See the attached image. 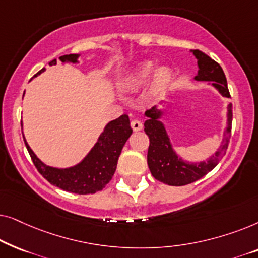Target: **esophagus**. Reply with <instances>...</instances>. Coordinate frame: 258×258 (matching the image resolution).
<instances>
[{"label":"esophagus","instance_id":"obj_1","mask_svg":"<svg viewBox=\"0 0 258 258\" xmlns=\"http://www.w3.org/2000/svg\"><path fill=\"white\" fill-rule=\"evenodd\" d=\"M132 128H133L134 132H140V130H142V128H143L142 122L139 121V119H133V121H132Z\"/></svg>","mask_w":258,"mask_h":258}]
</instances>
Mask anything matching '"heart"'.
Returning <instances> with one entry per match:
<instances>
[{
  "label": "heart",
  "mask_w": 258,
  "mask_h": 258,
  "mask_svg": "<svg viewBox=\"0 0 258 258\" xmlns=\"http://www.w3.org/2000/svg\"><path fill=\"white\" fill-rule=\"evenodd\" d=\"M154 70L155 64L153 62H143L142 64L137 67L133 75L129 77L128 81H126V86H128L130 89H135V88L141 87L151 75H153ZM172 77H174L172 70L170 68H168V67H162V68L158 69L156 74H155L154 87L156 88V89H163V88L167 87L168 84L171 82Z\"/></svg>",
  "instance_id": "obj_1"
}]
</instances>
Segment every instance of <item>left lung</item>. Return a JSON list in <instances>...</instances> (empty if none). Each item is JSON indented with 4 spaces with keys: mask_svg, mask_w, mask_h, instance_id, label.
I'll list each match as a JSON object with an SVG mask.
<instances>
[{
    "mask_svg": "<svg viewBox=\"0 0 258 258\" xmlns=\"http://www.w3.org/2000/svg\"><path fill=\"white\" fill-rule=\"evenodd\" d=\"M199 63V74L195 79L197 81H213V86L225 97H230L227 79L222 67L216 61L209 57L201 50H194ZM228 129L225 140L221 149L215 154L208 162H201L199 164L185 163L172 150L170 141L165 132L164 126L158 121L162 112L156 108H151L146 111L148 119L144 122V132L149 137V148H148V167L151 175L157 181L169 185L181 186L197 181L216 167L227 153L229 140H230V128L232 122V105L229 104Z\"/></svg>",
    "mask_w": 258,
    "mask_h": 258,
    "instance_id": "obj_1",
    "label": "left lung"
}]
</instances>
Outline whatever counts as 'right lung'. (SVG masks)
Masks as SVG:
<instances>
[{
  "instance_id": "add662e5",
  "label": "right lung",
  "mask_w": 258,
  "mask_h": 258,
  "mask_svg": "<svg viewBox=\"0 0 258 258\" xmlns=\"http://www.w3.org/2000/svg\"><path fill=\"white\" fill-rule=\"evenodd\" d=\"M77 57L79 55L70 54L61 56L59 59L62 62H76ZM54 64H56V59L49 62V66ZM42 72H44V68L41 69L36 75ZM132 133L133 129L130 126L128 115L119 116L118 118L111 121L105 126L104 132L102 133L97 143L88 154V156L80 164L69 169L48 167L38 160L36 155L28 146L26 140H24V143L37 171L50 184L66 191L79 194V195H88V194L100 191L111 181L122 148Z\"/></svg>"
}]
</instances>
